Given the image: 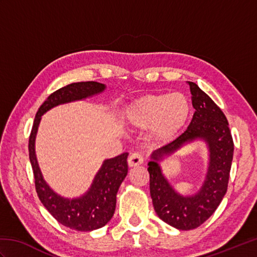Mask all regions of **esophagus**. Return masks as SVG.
I'll return each instance as SVG.
<instances>
[{"mask_svg": "<svg viewBox=\"0 0 257 257\" xmlns=\"http://www.w3.org/2000/svg\"><path fill=\"white\" fill-rule=\"evenodd\" d=\"M143 162H144L143 157H141V155L138 154V152L132 154L128 158V166L129 167H137V166H140Z\"/></svg>", "mask_w": 257, "mask_h": 257, "instance_id": "1", "label": "esophagus"}]
</instances>
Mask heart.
<instances>
[{"label":"heart","mask_w":257,"mask_h":257,"mask_svg":"<svg viewBox=\"0 0 257 257\" xmlns=\"http://www.w3.org/2000/svg\"><path fill=\"white\" fill-rule=\"evenodd\" d=\"M191 102L182 92L147 95L135 100L124 111V120L137 129L151 128L159 141H169L187 125Z\"/></svg>","instance_id":"1"}]
</instances>
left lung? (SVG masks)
<instances>
[{
  "label": "left lung",
  "mask_w": 257,
  "mask_h": 257,
  "mask_svg": "<svg viewBox=\"0 0 257 257\" xmlns=\"http://www.w3.org/2000/svg\"><path fill=\"white\" fill-rule=\"evenodd\" d=\"M195 109L188 129L170 144L152 154L148 163L150 195L160 219L179 230L199 227L220 205L227 191L233 160L234 144L225 114L220 107L192 81H188ZM203 139L209 147L210 163L206 181L193 197H182L174 191L163 177L157 161L187 142Z\"/></svg>",
  "instance_id": "8db88e82"
}]
</instances>
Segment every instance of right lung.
Instances as JSON below:
<instances>
[{"label": "right lung", "mask_w": 257, "mask_h": 257, "mask_svg": "<svg viewBox=\"0 0 257 257\" xmlns=\"http://www.w3.org/2000/svg\"><path fill=\"white\" fill-rule=\"evenodd\" d=\"M103 89L105 85L97 81H80L69 84L54 91L38 108L29 139L30 161L34 173L35 189L38 198L46 210L59 223L72 230L80 232L97 230L105 226L110 221L116 209L118 189L128 172V154L124 152L112 159L103 161V165L98 171L88 192L79 199L68 200L57 195L43 179L37 165L34 143L43 113L61 103L84 99L86 97L101 92Z\"/></svg>", "instance_id": "right-lung-1"}]
</instances>
